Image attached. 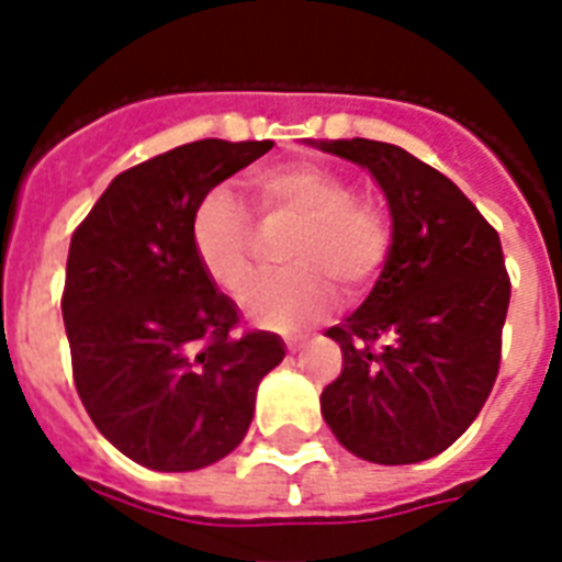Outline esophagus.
I'll list each match as a JSON object with an SVG mask.
<instances>
[{
	"label": "esophagus",
	"mask_w": 562,
	"mask_h": 562,
	"mask_svg": "<svg viewBox=\"0 0 562 562\" xmlns=\"http://www.w3.org/2000/svg\"><path fill=\"white\" fill-rule=\"evenodd\" d=\"M285 344H289L291 352H297L300 347H303V341H300V338H289V341H285Z\"/></svg>",
	"instance_id": "1"
}]
</instances>
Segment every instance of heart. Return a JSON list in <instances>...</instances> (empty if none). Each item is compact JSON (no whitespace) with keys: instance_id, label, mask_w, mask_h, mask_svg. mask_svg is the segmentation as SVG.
Segmentation results:
<instances>
[{"instance_id":"heart-1","label":"heart","mask_w":562,"mask_h":562,"mask_svg":"<svg viewBox=\"0 0 562 562\" xmlns=\"http://www.w3.org/2000/svg\"><path fill=\"white\" fill-rule=\"evenodd\" d=\"M262 221H297L285 247L289 273L256 280L241 308L265 329L294 333L326 317L338 303L361 300L382 277L393 247L387 212L359 201V189L321 162L291 160L247 180ZM192 250L215 289L238 297L254 277V224L227 189H212L194 206Z\"/></svg>"}]
</instances>
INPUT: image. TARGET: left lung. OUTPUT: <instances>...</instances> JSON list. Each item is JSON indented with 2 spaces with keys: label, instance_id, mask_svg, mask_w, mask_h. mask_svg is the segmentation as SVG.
I'll return each instance as SVG.
<instances>
[{
  "label": "left lung",
  "instance_id": "obj_1",
  "mask_svg": "<svg viewBox=\"0 0 562 562\" xmlns=\"http://www.w3.org/2000/svg\"><path fill=\"white\" fill-rule=\"evenodd\" d=\"M368 169L387 198L393 247L368 300L326 329L344 356L321 393L338 443L370 463L435 458L472 426L502 361L510 277L475 203L400 145L308 143Z\"/></svg>",
  "mask_w": 562,
  "mask_h": 562
}]
</instances>
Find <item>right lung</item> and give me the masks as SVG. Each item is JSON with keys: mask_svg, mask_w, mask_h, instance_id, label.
<instances>
[{"mask_svg": "<svg viewBox=\"0 0 562 562\" xmlns=\"http://www.w3.org/2000/svg\"><path fill=\"white\" fill-rule=\"evenodd\" d=\"M271 148H171L113 178L72 233L60 308L75 387L101 435L148 470L227 458L256 387L285 359L280 335H233L236 303L201 271L189 236L203 194Z\"/></svg>", "mask_w": 562, "mask_h": 562, "instance_id": "right-lung-1", "label": "right lung"}]
</instances>
